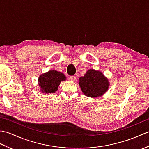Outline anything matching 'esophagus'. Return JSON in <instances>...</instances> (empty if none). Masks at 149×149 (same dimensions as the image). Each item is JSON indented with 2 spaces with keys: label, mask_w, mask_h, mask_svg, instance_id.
Wrapping results in <instances>:
<instances>
[{
  "label": "esophagus",
  "mask_w": 149,
  "mask_h": 149,
  "mask_svg": "<svg viewBox=\"0 0 149 149\" xmlns=\"http://www.w3.org/2000/svg\"><path fill=\"white\" fill-rule=\"evenodd\" d=\"M69 79H70L72 81H75V79H76V78H75V76L74 75H71V76L69 77Z\"/></svg>",
  "instance_id": "1"
}]
</instances>
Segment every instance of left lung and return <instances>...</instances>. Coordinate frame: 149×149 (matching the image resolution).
Segmentation results:
<instances>
[{"mask_svg":"<svg viewBox=\"0 0 149 149\" xmlns=\"http://www.w3.org/2000/svg\"><path fill=\"white\" fill-rule=\"evenodd\" d=\"M79 84L84 95L89 97L102 96L108 90L109 81L100 71L88 70L83 77L79 79Z\"/></svg>","mask_w":149,"mask_h":149,"instance_id":"8db88e82","label":"left lung"}]
</instances>
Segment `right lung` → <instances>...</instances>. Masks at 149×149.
<instances>
[{
  "label": "right lung",
  "instance_id": "right-lung-1",
  "mask_svg": "<svg viewBox=\"0 0 149 149\" xmlns=\"http://www.w3.org/2000/svg\"><path fill=\"white\" fill-rule=\"evenodd\" d=\"M66 80V76L61 72L49 70L40 75L38 78L39 86L43 93H55L61 81Z\"/></svg>",
  "mask_w": 149,
  "mask_h": 149
}]
</instances>
